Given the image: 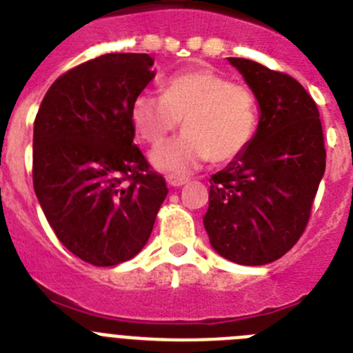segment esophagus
Instances as JSON below:
<instances>
[{
	"instance_id": "1",
	"label": "esophagus",
	"mask_w": 353,
	"mask_h": 353,
	"mask_svg": "<svg viewBox=\"0 0 353 353\" xmlns=\"http://www.w3.org/2000/svg\"><path fill=\"white\" fill-rule=\"evenodd\" d=\"M166 182L170 187H182L189 182V179H183V176H168Z\"/></svg>"
}]
</instances>
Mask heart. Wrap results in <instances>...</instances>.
<instances>
[{"label": "heart", "instance_id": "obj_1", "mask_svg": "<svg viewBox=\"0 0 353 353\" xmlns=\"http://www.w3.org/2000/svg\"><path fill=\"white\" fill-rule=\"evenodd\" d=\"M130 120L139 138L154 146L182 120L185 132L150 154L155 170L182 176L208 159L228 162L239 157L256 130L258 105L248 84L230 83L219 72L201 67L164 81L162 97L139 93Z\"/></svg>", "mask_w": 353, "mask_h": 353}]
</instances>
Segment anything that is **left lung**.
Returning a JSON list of instances; mask_svg holds the SVG:
<instances>
[{"label":"left lung","mask_w":353,"mask_h":353,"mask_svg":"<svg viewBox=\"0 0 353 353\" xmlns=\"http://www.w3.org/2000/svg\"><path fill=\"white\" fill-rule=\"evenodd\" d=\"M260 108L256 132L210 179L203 215L210 245L240 265H265L301 239L325 173L318 108L293 77L245 58H228Z\"/></svg>","instance_id":"8db88e82"}]
</instances>
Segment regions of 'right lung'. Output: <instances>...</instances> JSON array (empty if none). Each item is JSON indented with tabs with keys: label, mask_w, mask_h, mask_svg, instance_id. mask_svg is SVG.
I'll use <instances>...</instances> for the list:
<instances>
[{
	"label": "right lung",
	"mask_w": 353,
	"mask_h": 353,
	"mask_svg": "<svg viewBox=\"0 0 353 353\" xmlns=\"http://www.w3.org/2000/svg\"><path fill=\"white\" fill-rule=\"evenodd\" d=\"M154 58L111 52L52 83L33 127V187L61 244L111 267L148 242L168 194L134 141L130 108L155 77Z\"/></svg>",
	"instance_id": "right-lung-1"
}]
</instances>
